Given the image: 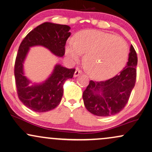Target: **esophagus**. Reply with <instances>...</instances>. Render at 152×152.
Listing matches in <instances>:
<instances>
[{"label":"esophagus","instance_id":"34e87169","mask_svg":"<svg viewBox=\"0 0 152 152\" xmlns=\"http://www.w3.org/2000/svg\"><path fill=\"white\" fill-rule=\"evenodd\" d=\"M81 73H82L81 71L79 70V69H77L75 71L74 74V77H77V76H79L80 74H81Z\"/></svg>","mask_w":152,"mask_h":152}]
</instances>
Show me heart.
<instances>
[{"label": "heart", "mask_w": 152, "mask_h": 152, "mask_svg": "<svg viewBox=\"0 0 152 152\" xmlns=\"http://www.w3.org/2000/svg\"><path fill=\"white\" fill-rule=\"evenodd\" d=\"M128 45L124 38L95 30H87L70 40L65 48L72 62L86 54L84 64L88 74L96 79H106L124 68L128 56Z\"/></svg>", "instance_id": "b5f03b06"}]
</instances>
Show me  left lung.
Listing matches in <instances>:
<instances>
[{
  "instance_id": "left-lung-1",
  "label": "left lung",
  "mask_w": 152,
  "mask_h": 152,
  "mask_svg": "<svg viewBox=\"0 0 152 152\" xmlns=\"http://www.w3.org/2000/svg\"><path fill=\"white\" fill-rule=\"evenodd\" d=\"M137 53L130 45L128 62L120 74L104 81L90 80L83 93L84 105L95 116H109L124 108L135 86Z\"/></svg>"
}]
</instances>
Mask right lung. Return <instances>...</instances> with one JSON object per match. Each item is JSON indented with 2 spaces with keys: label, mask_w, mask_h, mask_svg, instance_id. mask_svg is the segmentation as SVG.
<instances>
[{
  "label": "right lung",
  "mask_w": 152,
  "mask_h": 152,
  "mask_svg": "<svg viewBox=\"0 0 152 152\" xmlns=\"http://www.w3.org/2000/svg\"><path fill=\"white\" fill-rule=\"evenodd\" d=\"M67 25L45 22L30 31L19 47L15 64V78L19 99L28 109L36 112H46L60 103L64 82L74 76L75 69L56 64L48 79L29 86L31 81L24 75L23 64L31 47L41 45L56 56L65 53L66 42L71 35Z\"/></svg>",
  "instance_id": "obj_1"
}]
</instances>
